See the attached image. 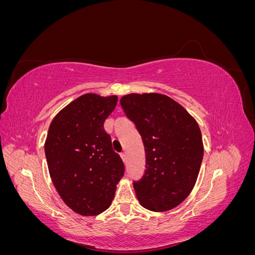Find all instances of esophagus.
Listing matches in <instances>:
<instances>
[{
  "label": "esophagus",
  "instance_id": "esophagus-1",
  "mask_svg": "<svg viewBox=\"0 0 255 255\" xmlns=\"http://www.w3.org/2000/svg\"><path fill=\"white\" fill-rule=\"evenodd\" d=\"M120 156H121L122 160L126 163V161H127V154H126V152H122V153L120 154Z\"/></svg>",
  "mask_w": 255,
  "mask_h": 255
}]
</instances>
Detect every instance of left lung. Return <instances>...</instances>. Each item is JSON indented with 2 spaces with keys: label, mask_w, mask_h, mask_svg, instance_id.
I'll return each instance as SVG.
<instances>
[{
  "label": "left lung",
  "mask_w": 255,
  "mask_h": 255,
  "mask_svg": "<svg viewBox=\"0 0 255 255\" xmlns=\"http://www.w3.org/2000/svg\"><path fill=\"white\" fill-rule=\"evenodd\" d=\"M120 103L144 145V174L133 182L138 201L153 212L172 210L188 197L201 167L198 123L181 104L155 92L123 96Z\"/></svg>",
  "instance_id": "1"
}]
</instances>
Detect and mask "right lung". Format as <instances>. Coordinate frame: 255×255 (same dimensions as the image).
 <instances>
[{"label":"right lung","mask_w":255,"mask_h":255,"mask_svg":"<svg viewBox=\"0 0 255 255\" xmlns=\"http://www.w3.org/2000/svg\"><path fill=\"white\" fill-rule=\"evenodd\" d=\"M117 101V96L83 95L64 107L49 128L44 151L52 182L63 201L82 216L107 210L125 174L104 129Z\"/></svg>","instance_id":"add662e5"}]
</instances>
